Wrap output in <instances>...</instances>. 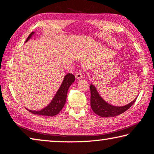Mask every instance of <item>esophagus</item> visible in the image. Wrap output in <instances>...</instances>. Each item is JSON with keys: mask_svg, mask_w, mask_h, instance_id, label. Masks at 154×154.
<instances>
[{"mask_svg": "<svg viewBox=\"0 0 154 154\" xmlns=\"http://www.w3.org/2000/svg\"><path fill=\"white\" fill-rule=\"evenodd\" d=\"M75 77L77 78V79H82V78L83 75H82V72H81V71H77L76 72H75Z\"/></svg>", "mask_w": 154, "mask_h": 154, "instance_id": "esophagus-1", "label": "esophagus"}]
</instances>
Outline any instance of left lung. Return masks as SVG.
Segmentation results:
<instances>
[{
	"label": "left lung",
	"instance_id": "1",
	"mask_svg": "<svg viewBox=\"0 0 154 154\" xmlns=\"http://www.w3.org/2000/svg\"><path fill=\"white\" fill-rule=\"evenodd\" d=\"M90 105L94 113L100 117L104 118H109V117H115L119 116L124 113L128 110L130 106L133 105L136 101L137 97L134 100L128 105L122 106H116L109 105L105 102L101 96L99 95L98 92L96 90L95 86L92 84L90 85Z\"/></svg>",
	"mask_w": 154,
	"mask_h": 154
}]
</instances>
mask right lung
Listing matches in <instances>:
<instances>
[{"instance_id": "obj_1", "label": "right lung", "mask_w": 154, "mask_h": 154, "mask_svg": "<svg viewBox=\"0 0 154 154\" xmlns=\"http://www.w3.org/2000/svg\"><path fill=\"white\" fill-rule=\"evenodd\" d=\"M34 32H31L30 35L28 36L26 42L28 41L34 35ZM75 77L72 73H68L65 75L63 82H62L60 87L57 91L55 96L52 99L51 103L46 106L39 111H32L27 109L28 111L35 115H41L45 116H54L58 114L64 107L66 103L67 92L69 87L72 83L75 82Z\"/></svg>"}]
</instances>
